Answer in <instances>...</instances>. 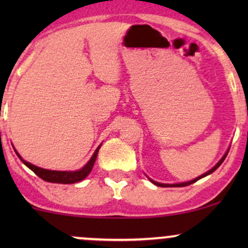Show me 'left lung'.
Instances as JSON below:
<instances>
[{
    "mask_svg": "<svg viewBox=\"0 0 248 248\" xmlns=\"http://www.w3.org/2000/svg\"><path fill=\"white\" fill-rule=\"evenodd\" d=\"M227 154H229V149H227V152L225 153V155L223 156V157L220 158V161L218 162L217 164H216L215 167L212 168L211 170H209V171L207 172H205V173H203V175H201L199 176V177H197V178H195V179H192V181H190V182H184V183H177V184H163V183H157V182H155V181H153V179H150V182H152V183H154L155 184V186H190V184H192V183H195V182H197L198 179H201V178H203V177H205V176H207V175H210V173H212L213 171H215V170H217L219 167H220V164L223 163L224 162V160L225 158H226V156H227Z\"/></svg>",
    "mask_w": 248,
    "mask_h": 248,
    "instance_id": "1",
    "label": "left lung"
}]
</instances>
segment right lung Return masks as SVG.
<instances>
[{
	"label": "right lung",
	"mask_w": 248,
	"mask_h": 248,
	"mask_svg": "<svg viewBox=\"0 0 248 248\" xmlns=\"http://www.w3.org/2000/svg\"><path fill=\"white\" fill-rule=\"evenodd\" d=\"M100 147L96 148V150L92 155L91 160L87 162V164H85V166L82 167L80 170H77V171H57V170L43 169V168L36 167V166H33V164L29 163V162L24 161L23 158H22V156L19 155L17 152H16V154H17V156L19 157V160L23 162L25 166L29 168V169L32 170V171L35 172L38 177L44 179V181L50 182V183L72 184V183H77V182L82 181V179L86 177L88 173L92 171V168H93V166H94V162L96 160V156H98V152H99V149H100Z\"/></svg>",
	"instance_id": "add662e5"
}]
</instances>
